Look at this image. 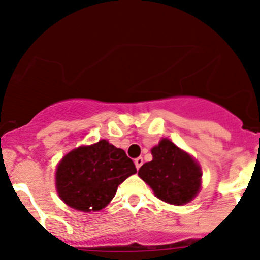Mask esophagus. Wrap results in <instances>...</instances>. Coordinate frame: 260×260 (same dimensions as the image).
Masks as SVG:
<instances>
[{
    "label": "esophagus",
    "instance_id": "34e87169",
    "mask_svg": "<svg viewBox=\"0 0 260 260\" xmlns=\"http://www.w3.org/2000/svg\"><path fill=\"white\" fill-rule=\"evenodd\" d=\"M142 164H144V160H142V157L135 158V166H136V169H140V166H141Z\"/></svg>",
    "mask_w": 260,
    "mask_h": 260
}]
</instances>
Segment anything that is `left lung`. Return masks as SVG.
Returning a JSON list of instances; mask_svg holds the SVG:
<instances>
[{
	"label": "left lung",
	"instance_id": "left-lung-1",
	"mask_svg": "<svg viewBox=\"0 0 260 260\" xmlns=\"http://www.w3.org/2000/svg\"><path fill=\"white\" fill-rule=\"evenodd\" d=\"M152 161L144 164L139 176L164 202L182 206L193 200L201 188V169L191 155L169 139L151 149Z\"/></svg>",
	"mask_w": 260,
	"mask_h": 260
}]
</instances>
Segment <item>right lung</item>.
Returning <instances> with one entry per match:
<instances>
[{
  "mask_svg": "<svg viewBox=\"0 0 260 260\" xmlns=\"http://www.w3.org/2000/svg\"><path fill=\"white\" fill-rule=\"evenodd\" d=\"M136 167L124 150L107 140L72 150L58 164V193L69 207L83 212L100 211L110 203L118 186Z\"/></svg>",
  "mask_w": 260,
  "mask_h": 260,
  "instance_id": "right-lung-1",
  "label": "right lung"
}]
</instances>
